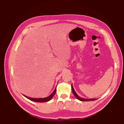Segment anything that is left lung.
I'll list each match as a JSON object with an SVG mask.
<instances>
[{"mask_svg":"<svg viewBox=\"0 0 124 124\" xmlns=\"http://www.w3.org/2000/svg\"><path fill=\"white\" fill-rule=\"evenodd\" d=\"M71 88H72V93L73 94H74V95L75 96V97L77 98L78 100H80V101H94V100H96V99H83V98H81V97L79 96L76 93L75 91L74 90V89H73V87L72 86V84L71 85Z\"/></svg>","mask_w":124,"mask_h":124,"instance_id":"1","label":"left lung"}]
</instances>
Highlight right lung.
Listing matches in <instances>:
<instances>
[{
  "label": "right lung",
  "instance_id": "right-lung-1",
  "mask_svg": "<svg viewBox=\"0 0 124 124\" xmlns=\"http://www.w3.org/2000/svg\"><path fill=\"white\" fill-rule=\"evenodd\" d=\"M56 88H55L54 91H53V92L48 97H45V98H38V99H35V98H31V97H28L27 96L24 95H23V96H25V97H27V99H29L31 101H35V102H48L49 101H50L52 99V97H53V96L54 95V94L56 93Z\"/></svg>",
  "mask_w": 124,
  "mask_h": 124
}]
</instances>
